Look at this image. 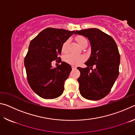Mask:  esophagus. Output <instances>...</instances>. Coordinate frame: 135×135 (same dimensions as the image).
<instances>
[{
  "label": "esophagus",
  "mask_w": 135,
  "mask_h": 135,
  "mask_svg": "<svg viewBox=\"0 0 135 135\" xmlns=\"http://www.w3.org/2000/svg\"><path fill=\"white\" fill-rule=\"evenodd\" d=\"M71 68H72V70H76L77 68V67H75V66H72Z\"/></svg>",
  "instance_id": "esophagus-1"
}]
</instances>
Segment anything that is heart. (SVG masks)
I'll use <instances>...</instances> for the list:
<instances>
[{"label": "heart", "mask_w": 135, "mask_h": 135, "mask_svg": "<svg viewBox=\"0 0 135 135\" xmlns=\"http://www.w3.org/2000/svg\"><path fill=\"white\" fill-rule=\"evenodd\" d=\"M77 42L80 46H81L83 43L86 40L83 37H79L77 38ZM67 47H68V41H66L62 45V51L63 52H66L67 51ZM85 56L84 55H77L74 54H68L65 57V61L66 62L70 64L73 65H78L80 64L81 62L85 60Z\"/></svg>", "instance_id": "1"}]
</instances>
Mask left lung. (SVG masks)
Here are the masks:
<instances>
[{"mask_svg": "<svg viewBox=\"0 0 135 135\" xmlns=\"http://www.w3.org/2000/svg\"><path fill=\"white\" fill-rule=\"evenodd\" d=\"M74 34L88 38L91 46L90 57L84 63L88 67L77 68L80 72L77 79L80 93L87 99H102L110 92L119 74L120 56L117 44L113 37L98 28L77 30Z\"/></svg>", "mask_w": 135, "mask_h": 135, "instance_id": "1", "label": "left lung"}]
</instances>
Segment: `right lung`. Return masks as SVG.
<instances>
[{
  "instance_id": "add662e5",
  "label": "right lung",
  "mask_w": 135,
  "mask_h": 135,
  "mask_svg": "<svg viewBox=\"0 0 135 135\" xmlns=\"http://www.w3.org/2000/svg\"><path fill=\"white\" fill-rule=\"evenodd\" d=\"M74 33L64 29L47 28L30 43L24 59L27 80L32 90L41 98L54 99L62 94L71 66L62 62L53 67L52 62L60 59L58 56L64 43Z\"/></svg>"
}]
</instances>
